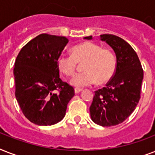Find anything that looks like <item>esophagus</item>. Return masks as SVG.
<instances>
[{
  "mask_svg": "<svg viewBox=\"0 0 155 155\" xmlns=\"http://www.w3.org/2000/svg\"><path fill=\"white\" fill-rule=\"evenodd\" d=\"M82 91H83V90L81 89V88H77V87H76V88H75V92L76 93V94L80 93V92H82Z\"/></svg>",
  "mask_w": 155,
  "mask_h": 155,
  "instance_id": "obj_1",
  "label": "esophagus"
}]
</instances>
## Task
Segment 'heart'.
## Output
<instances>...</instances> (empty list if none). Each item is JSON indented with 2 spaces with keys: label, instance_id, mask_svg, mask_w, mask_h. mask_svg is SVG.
<instances>
[{
  "label": "heart",
  "instance_id": "b5f03b06",
  "mask_svg": "<svg viewBox=\"0 0 155 155\" xmlns=\"http://www.w3.org/2000/svg\"><path fill=\"white\" fill-rule=\"evenodd\" d=\"M84 63V72L75 75L71 80V84L75 87L91 86L95 83L103 84L112 79L117 68V59L109 50L86 42L71 48V55L61 54L57 59L60 72L71 76L75 71L77 63Z\"/></svg>",
  "mask_w": 155,
  "mask_h": 155
}]
</instances>
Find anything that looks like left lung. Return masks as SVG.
I'll return each instance as SVG.
<instances>
[{"mask_svg":"<svg viewBox=\"0 0 155 155\" xmlns=\"http://www.w3.org/2000/svg\"><path fill=\"white\" fill-rule=\"evenodd\" d=\"M84 39H92V36ZM101 40L113 50L117 68L105 87L95 92L89 110L96 124L113 126L122 123L134 111L140 100L143 70L137 53L121 38L102 35Z\"/></svg>","mask_w":155,"mask_h":155,"instance_id":"8db88e82","label":"left lung"}]
</instances>
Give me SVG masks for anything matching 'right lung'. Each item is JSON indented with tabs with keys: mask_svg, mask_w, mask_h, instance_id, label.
<instances>
[{
	"mask_svg": "<svg viewBox=\"0 0 155 155\" xmlns=\"http://www.w3.org/2000/svg\"><path fill=\"white\" fill-rule=\"evenodd\" d=\"M68 42L66 37L42 34L26 43L16 58V99L25 117L35 125H52L63 120L75 95L74 88L60 79L57 66Z\"/></svg>",
	"mask_w": 155,
	"mask_h": 155,
	"instance_id": "right-lung-1",
	"label": "right lung"
}]
</instances>
